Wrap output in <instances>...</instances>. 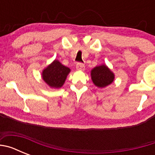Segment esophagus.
<instances>
[{"label":"esophagus","instance_id":"1","mask_svg":"<svg viewBox=\"0 0 155 155\" xmlns=\"http://www.w3.org/2000/svg\"><path fill=\"white\" fill-rule=\"evenodd\" d=\"M77 70H80V71H84L85 67H84V64H82V63H78L76 66Z\"/></svg>","mask_w":155,"mask_h":155}]
</instances>
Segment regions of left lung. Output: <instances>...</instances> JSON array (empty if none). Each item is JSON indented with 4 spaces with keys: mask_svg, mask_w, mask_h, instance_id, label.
<instances>
[{
    "mask_svg": "<svg viewBox=\"0 0 155 155\" xmlns=\"http://www.w3.org/2000/svg\"><path fill=\"white\" fill-rule=\"evenodd\" d=\"M91 79L97 87H104L114 80V74L105 65H101L91 70Z\"/></svg>",
    "mask_w": 155,
    "mask_h": 155,
    "instance_id": "1",
    "label": "left lung"
}]
</instances>
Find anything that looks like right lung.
Masks as SVG:
<instances>
[{"label": "right lung", "instance_id": "right-lung-1", "mask_svg": "<svg viewBox=\"0 0 155 155\" xmlns=\"http://www.w3.org/2000/svg\"><path fill=\"white\" fill-rule=\"evenodd\" d=\"M70 71V68L62 65L58 61H54L42 71V77L49 86L59 88L63 86Z\"/></svg>", "mask_w": 155, "mask_h": 155}]
</instances>
